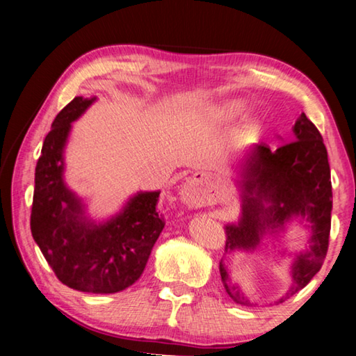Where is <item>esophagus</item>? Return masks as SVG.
<instances>
[{"label":"esophagus","mask_w":356,"mask_h":356,"mask_svg":"<svg viewBox=\"0 0 356 356\" xmlns=\"http://www.w3.org/2000/svg\"><path fill=\"white\" fill-rule=\"evenodd\" d=\"M206 182V176L196 172L187 179L180 188V196L188 206H200L202 202V185Z\"/></svg>","instance_id":"obj_1"}]
</instances>
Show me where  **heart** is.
I'll return each instance as SVG.
<instances>
[{"label":"heart","mask_w":356,"mask_h":356,"mask_svg":"<svg viewBox=\"0 0 356 356\" xmlns=\"http://www.w3.org/2000/svg\"><path fill=\"white\" fill-rule=\"evenodd\" d=\"M245 109V103L239 98L223 99L220 103L212 104L211 107L200 115L201 122L209 127H222L227 123L234 122Z\"/></svg>","instance_id":"1"}]
</instances>
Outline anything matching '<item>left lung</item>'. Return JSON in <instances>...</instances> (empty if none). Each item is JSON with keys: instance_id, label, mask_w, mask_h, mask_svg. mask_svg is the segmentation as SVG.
I'll use <instances>...</instances> for the list:
<instances>
[{"instance_id": "left-lung-1", "label": "left lung", "mask_w": 356, "mask_h": 356, "mask_svg": "<svg viewBox=\"0 0 356 356\" xmlns=\"http://www.w3.org/2000/svg\"><path fill=\"white\" fill-rule=\"evenodd\" d=\"M241 193L238 222L225 225L227 253H252L266 236L277 238L293 220L309 229L306 250L293 252L289 274L291 284L279 302L302 290L318 273L328 252L332 190L328 152L321 134L306 114L293 127V140L270 150L255 144L244 150L234 166ZM285 255V250L282 252ZM220 275L231 300L250 304L239 285L231 282L228 268L220 261Z\"/></svg>"}]
</instances>
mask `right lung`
Segmentation results:
<instances>
[{
  "label": "right lung",
  "mask_w": 356,
  "mask_h": 356,
  "mask_svg": "<svg viewBox=\"0 0 356 356\" xmlns=\"http://www.w3.org/2000/svg\"><path fill=\"white\" fill-rule=\"evenodd\" d=\"M95 101L76 97L55 117L36 165L30 225L33 239L61 284L107 295L140 277L165 222L156 211L160 190L138 191L114 216L97 222L66 185L65 149L72 122Z\"/></svg>",
  "instance_id": "1"
}]
</instances>
